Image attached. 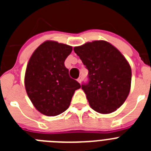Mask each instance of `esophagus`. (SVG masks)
<instances>
[{
    "label": "esophagus",
    "instance_id": "34e87169",
    "mask_svg": "<svg viewBox=\"0 0 151 151\" xmlns=\"http://www.w3.org/2000/svg\"><path fill=\"white\" fill-rule=\"evenodd\" d=\"M82 76H81L78 77V79H77V81H78V82H79V83H81V82H82Z\"/></svg>",
    "mask_w": 151,
    "mask_h": 151
}]
</instances>
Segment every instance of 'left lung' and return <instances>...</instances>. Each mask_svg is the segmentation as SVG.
<instances>
[{"label":"left lung","instance_id":"obj_1","mask_svg":"<svg viewBox=\"0 0 151 151\" xmlns=\"http://www.w3.org/2000/svg\"><path fill=\"white\" fill-rule=\"evenodd\" d=\"M73 50L88 70V82L82 88L91 107L103 114L116 111L130 91L132 69L128 61L105 41L88 42Z\"/></svg>","mask_w":151,"mask_h":151}]
</instances>
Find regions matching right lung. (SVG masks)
<instances>
[{
    "mask_svg": "<svg viewBox=\"0 0 151 151\" xmlns=\"http://www.w3.org/2000/svg\"><path fill=\"white\" fill-rule=\"evenodd\" d=\"M73 47L47 41L29 59L25 75L26 92L36 110L48 116L63 113L70 105L75 91L81 88L70 78L64 65Z\"/></svg>",
    "mask_w": 151,
    "mask_h": 151,
    "instance_id": "obj_1",
    "label": "right lung"
}]
</instances>
